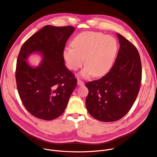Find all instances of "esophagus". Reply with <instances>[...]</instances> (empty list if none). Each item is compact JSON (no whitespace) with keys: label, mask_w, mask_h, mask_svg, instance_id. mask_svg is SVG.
<instances>
[{"label":"esophagus","mask_w":157,"mask_h":157,"mask_svg":"<svg viewBox=\"0 0 157 157\" xmlns=\"http://www.w3.org/2000/svg\"><path fill=\"white\" fill-rule=\"evenodd\" d=\"M78 86H83L85 84H84V82L83 81H81V80H79V79H78Z\"/></svg>","instance_id":"34e87169"}]
</instances>
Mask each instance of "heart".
<instances>
[{
	"mask_svg": "<svg viewBox=\"0 0 157 157\" xmlns=\"http://www.w3.org/2000/svg\"><path fill=\"white\" fill-rule=\"evenodd\" d=\"M119 46L116 39L100 32L85 31L76 36L72 46H66L63 57L67 66L77 71L83 65L86 67L80 75L87 78L91 74L95 77L105 75L112 69L116 60Z\"/></svg>",
	"mask_w": 157,
	"mask_h": 157,
	"instance_id": "b5f03b06",
	"label": "heart"
}]
</instances>
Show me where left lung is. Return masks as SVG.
Masks as SVG:
<instances>
[{"mask_svg":"<svg viewBox=\"0 0 157 157\" xmlns=\"http://www.w3.org/2000/svg\"><path fill=\"white\" fill-rule=\"evenodd\" d=\"M116 34L120 48L113 67L105 76L85 85L89 91L86 109L92 117L103 122L116 121L129 111L141 81V63L137 48Z\"/></svg>","mask_w":157,"mask_h":157,"instance_id":"8db88e82","label":"left lung"}]
</instances>
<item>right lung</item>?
<instances>
[{
    "label": "right lung",
    "instance_id": "obj_1",
    "mask_svg": "<svg viewBox=\"0 0 157 157\" xmlns=\"http://www.w3.org/2000/svg\"><path fill=\"white\" fill-rule=\"evenodd\" d=\"M75 28L47 25L29 38L18 55L16 79L19 97L33 116L53 120L63 113L77 85L75 75L64 64L63 50ZM42 61L35 67L27 63L31 54Z\"/></svg>",
    "mask_w": 157,
    "mask_h": 157
}]
</instances>
